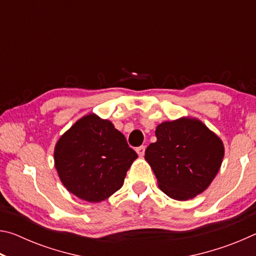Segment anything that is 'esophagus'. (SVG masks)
Listing matches in <instances>:
<instances>
[{"instance_id": "34e87169", "label": "esophagus", "mask_w": 256, "mask_h": 256, "mask_svg": "<svg viewBox=\"0 0 256 256\" xmlns=\"http://www.w3.org/2000/svg\"><path fill=\"white\" fill-rule=\"evenodd\" d=\"M136 154L140 156V157H144V151H146V146H138V148L136 149Z\"/></svg>"}]
</instances>
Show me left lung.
<instances>
[{
    "label": "left lung",
    "mask_w": 256,
    "mask_h": 256,
    "mask_svg": "<svg viewBox=\"0 0 256 256\" xmlns=\"http://www.w3.org/2000/svg\"><path fill=\"white\" fill-rule=\"evenodd\" d=\"M156 136L157 141L146 148L144 159L166 196L186 201L209 188L224 154L218 136L201 120L182 118L159 124Z\"/></svg>",
    "instance_id": "left-lung-1"
}]
</instances>
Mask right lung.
Masks as SVG:
<instances>
[{"label":"right lung","instance_id":"obj_1","mask_svg":"<svg viewBox=\"0 0 256 256\" xmlns=\"http://www.w3.org/2000/svg\"><path fill=\"white\" fill-rule=\"evenodd\" d=\"M138 154L108 120L81 118L60 138L55 168L68 192L81 200L100 202L118 190Z\"/></svg>","mask_w":256,"mask_h":256}]
</instances>
